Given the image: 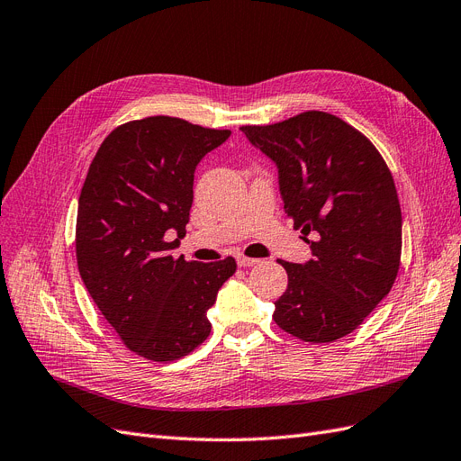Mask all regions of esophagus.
Segmentation results:
<instances>
[{
  "label": "esophagus",
  "mask_w": 461,
  "mask_h": 461,
  "mask_svg": "<svg viewBox=\"0 0 461 461\" xmlns=\"http://www.w3.org/2000/svg\"><path fill=\"white\" fill-rule=\"evenodd\" d=\"M236 263H239L240 267H254V265H258V263H259V259L246 258V256H239V258H236Z\"/></svg>",
  "instance_id": "esophagus-1"
}]
</instances>
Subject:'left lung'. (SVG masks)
<instances>
[{"label": "left lung", "mask_w": 461, "mask_h": 461, "mask_svg": "<svg viewBox=\"0 0 461 461\" xmlns=\"http://www.w3.org/2000/svg\"><path fill=\"white\" fill-rule=\"evenodd\" d=\"M240 131L276 165L285 213L312 248L310 261H281L288 288L275 302V323L303 342L342 339L396 281L402 212L394 178L364 134L323 111Z\"/></svg>", "instance_id": "left-lung-1"}]
</instances>
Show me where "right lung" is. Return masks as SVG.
I'll return each mask as SVG.
<instances>
[{
    "mask_svg": "<svg viewBox=\"0 0 461 461\" xmlns=\"http://www.w3.org/2000/svg\"><path fill=\"white\" fill-rule=\"evenodd\" d=\"M229 136L176 117L131 121L105 138L88 169L78 271L107 323L146 359L173 361L198 348L212 332L207 310L236 271L232 258L173 256L186 234L194 171Z\"/></svg>",
    "mask_w": 461,
    "mask_h": 461,
    "instance_id": "add662e5",
    "label": "right lung"
}]
</instances>
